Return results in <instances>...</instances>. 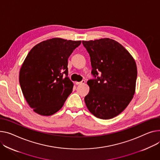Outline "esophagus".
<instances>
[{
	"label": "esophagus",
	"mask_w": 160,
	"mask_h": 160,
	"mask_svg": "<svg viewBox=\"0 0 160 160\" xmlns=\"http://www.w3.org/2000/svg\"><path fill=\"white\" fill-rule=\"evenodd\" d=\"M85 83H86V82H85V80H82V81L80 82H76V85H82V84H84Z\"/></svg>",
	"instance_id": "34e87169"
}]
</instances>
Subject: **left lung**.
<instances>
[{"label":"left lung","instance_id":"left-lung-1","mask_svg":"<svg viewBox=\"0 0 160 160\" xmlns=\"http://www.w3.org/2000/svg\"><path fill=\"white\" fill-rule=\"evenodd\" d=\"M89 52L93 79L84 98L89 111L103 120L114 118L129 105L135 92L137 67L133 57L118 42L108 38L82 41Z\"/></svg>","mask_w":160,"mask_h":160}]
</instances>
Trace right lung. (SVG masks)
I'll use <instances>...</instances> for the list:
<instances>
[{
    "label": "right lung",
    "mask_w": 160,
    "mask_h": 160,
    "mask_svg": "<svg viewBox=\"0 0 160 160\" xmlns=\"http://www.w3.org/2000/svg\"><path fill=\"white\" fill-rule=\"evenodd\" d=\"M81 41L54 38L31 49L20 70L19 82L30 108L38 114L58 111L72 91L68 58Z\"/></svg>",
    "instance_id": "right-lung-1"
}]
</instances>
